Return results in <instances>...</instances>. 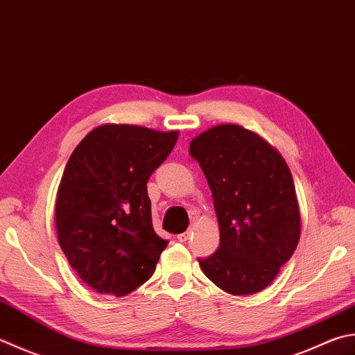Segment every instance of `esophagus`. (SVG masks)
<instances>
[{
	"label": "esophagus",
	"mask_w": 355,
	"mask_h": 355,
	"mask_svg": "<svg viewBox=\"0 0 355 355\" xmlns=\"http://www.w3.org/2000/svg\"><path fill=\"white\" fill-rule=\"evenodd\" d=\"M189 238H190V232H184V233H180V235H178L179 243H185Z\"/></svg>",
	"instance_id": "obj_1"
}]
</instances>
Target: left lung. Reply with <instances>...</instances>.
<instances>
[{"instance_id": "left-lung-1", "label": "left lung", "mask_w": 355, "mask_h": 355, "mask_svg": "<svg viewBox=\"0 0 355 355\" xmlns=\"http://www.w3.org/2000/svg\"><path fill=\"white\" fill-rule=\"evenodd\" d=\"M219 224V247L198 259L205 277L232 295L266 289L302 235L292 173L277 148L235 123L205 130L190 142Z\"/></svg>"}]
</instances>
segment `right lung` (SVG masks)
I'll list each match as a JSON object with an SVG mask.
<instances>
[{
    "label": "right lung",
    "instance_id": "obj_1",
    "mask_svg": "<svg viewBox=\"0 0 355 355\" xmlns=\"http://www.w3.org/2000/svg\"><path fill=\"white\" fill-rule=\"evenodd\" d=\"M178 137V130L103 123L72 151L57 191V236L96 292L123 297L155 273L168 241L153 229L146 182Z\"/></svg>",
    "mask_w": 355,
    "mask_h": 355
}]
</instances>
